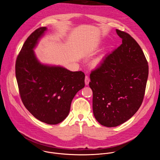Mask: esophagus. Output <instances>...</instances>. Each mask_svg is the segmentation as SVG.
<instances>
[{"mask_svg": "<svg viewBox=\"0 0 160 160\" xmlns=\"http://www.w3.org/2000/svg\"><path fill=\"white\" fill-rule=\"evenodd\" d=\"M89 82H90V78H88V76H85V85H88Z\"/></svg>", "mask_w": 160, "mask_h": 160, "instance_id": "esophagus-1", "label": "esophagus"}]
</instances>
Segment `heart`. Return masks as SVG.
Here are the masks:
<instances>
[{
  "label": "heart",
  "instance_id": "obj_1",
  "mask_svg": "<svg viewBox=\"0 0 160 160\" xmlns=\"http://www.w3.org/2000/svg\"><path fill=\"white\" fill-rule=\"evenodd\" d=\"M101 61V59L100 58H97V59H94V60L92 61V65H93L94 66L96 67V66H99V64H100Z\"/></svg>",
  "mask_w": 160,
  "mask_h": 160
}]
</instances>
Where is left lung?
Instances as JSON below:
<instances>
[{"label":"left lung","instance_id":"8db88e82","mask_svg":"<svg viewBox=\"0 0 160 160\" xmlns=\"http://www.w3.org/2000/svg\"><path fill=\"white\" fill-rule=\"evenodd\" d=\"M122 43L91 72L93 113L107 127L127 122L139 109L148 77V63L139 45L129 34L116 30Z\"/></svg>","mask_w":160,"mask_h":160}]
</instances>
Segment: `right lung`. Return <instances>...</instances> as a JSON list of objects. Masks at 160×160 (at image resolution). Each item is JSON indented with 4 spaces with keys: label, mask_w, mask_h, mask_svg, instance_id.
Returning a JSON list of instances; mask_svg holds the SVG:
<instances>
[{
    "label": "right lung",
    "mask_w": 160,
    "mask_h": 160,
    "mask_svg": "<svg viewBox=\"0 0 160 160\" xmlns=\"http://www.w3.org/2000/svg\"><path fill=\"white\" fill-rule=\"evenodd\" d=\"M47 30L39 28L27 39L16 59V77L28 111L42 122L56 125L69 115L73 99L85 86V75L39 61L33 50Z\"/></svg>",
    "instance_id": "1"
}]
</instances>
